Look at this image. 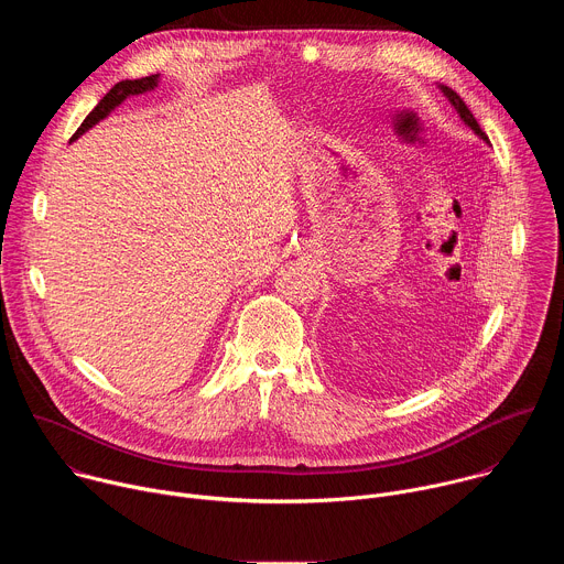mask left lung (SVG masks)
Listing matches in <instances>:
<instances>
[{"instance_id":"8db88e82","label":"left lung","mask_w":564,"mask_h":564,"mask_svg":"<svg viewBox=\"0 0 564 564\" xmlns=\"http://www.w3.org/2000/svg\"><path fill=\"white\" fill-rule=\"evenodd\" d=\"M440 91L448 98V102L455 107V111H457V116L464 120V124L466 127H470L473 129V133L477 135V138H481V140H485V142H489V138H487V133L485 131H481L479 129V124H477V120L473 118V113L468 111V107L464 105V100L453 91V89H448V87H444V85H440Z\"/></svg>"}]
</instances>
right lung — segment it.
<instances>
[{"mask_svg": "<svg viewBox=\"0 0 564 564\" xmlns=\"http://www.w3.org/2000/svg\"><path fill=\"white\" fill-rule=\"evenodd\" d=\"M158 79L160 75H147V77H140V79H122V83H118L116 87H111V91L98 102V107L85 118V122L79 124V129L73 133L70 140H77L83 133H87L91 127H96L100 120H105L116 107H120L127 98L131 96H140V94H147V91H153L158 87Z\"/></svg>", "mask_w": 564, "mask_h": 564, "instance_id": "1", "label": "right lung"}]
</instances>
